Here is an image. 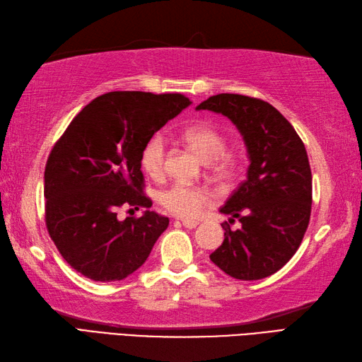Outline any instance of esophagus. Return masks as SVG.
Masks as SVG:
<instances>
[{"mask_svg":"<svg viewBox=\"0 0 362 362\" xmlns=\"http://www.w3.org/2000/svg\"><path fill=\"white\" fill-rule=\"evenodd\" d=\"M182 226L187 228V229H195L198 226V221H194V220H181Z\"/></svg>","mask_w":362,"mask_h":362,"instance_id":"1","label":"esophagus"}]
</instances>
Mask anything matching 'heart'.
<instances>
[{"instance_id": "heart-1", "label": "heart", "mask_w": 362, "mask_h": 362, "mask_svg": "<svg viewBox=\"0 0 362 362\" xmlns=\"http://www.w3.org/2000/svg\"><path fill=\"white\" fill-rule=\"evenodd\" d=\"M184 139L189 146L197 151V155L204 163H214L220 159L226 151V141L220 133L209 127L195 125L189 127L184 132ZM165 151L167 144L163 134H155L147 141L142 148L141 164L142 168L150 176H159L164 172L165 165ZM159 203L173 215L182 216V218H194L202 212L203 206L207 202V195L203 189L187 186L182 182H173L158 195Z\"/></svg>"}]
</instances>
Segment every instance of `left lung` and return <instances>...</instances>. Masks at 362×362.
Instances as JSON below:
<instances>
[{"instance_id": "obj_1", "label": "left lung", "mask_w": 362, "mask_h": 362, "mask_svg": "<svg viewBox=\"0 0 362 362\" xmlns=\"http://www.w3.org/2000/svg\"><path fill=\"white\" fill-rule=\"evenodd\" d=\"M228 117L246 146V180L220 209L242 228L224 230L211 260L230 277L260 280L290 262L311 214V168L293 125L260 99L216 94L195 108Z\"/></svg>"}]
</instances>
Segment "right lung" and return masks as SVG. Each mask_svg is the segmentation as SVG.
<instances>
[{"label": "right lung", "mask_w": 362, "mask_h": 362, "mask_svg": "<svg viewBox=\"0 0 362 362\" xmlns=\"http://www.w3.org/2000/svg\"><path fill=\"white\" fill-rule=\"evenodd\" d=\"M190 100L181 94L113 91L91 100L55 144L45 168L46 226L71 268L95 282L128 277L146 263L168 218L142 194L147 141Z\"/></svg>", "instance_id": "right-lung-1"}]
</instances>
